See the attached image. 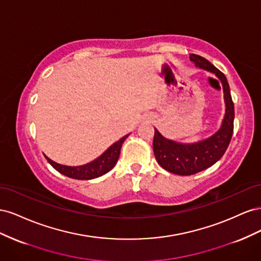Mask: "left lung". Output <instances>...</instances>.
<instances>
[{"label": "left lung", "mask_w": 261, "mask_h": 261, "mask_svg": "<svg viewBox=\"0 0 261 261\" xmlns=\"http://www.w3.org/2000/svg\"><path fill=\"white\" fill-rule=\"evenodd\" d=\"M195 65L215 74L222 83L225 102V114L220 129L207 139L194 144H180L163 137L154 128L153 152L161 167L177 175H193L218 162L230 144L234 128V103L230 86L222 72L204 58L197 54L189 57Z\"/></svg>", "instance_id": "1"}]
</instances>
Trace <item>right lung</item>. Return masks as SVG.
I'll use <instances>...</instances> for the list:
<instances>
[{"label": "right lung", "mask_w": 261, "mask_h": 261, "mask_svg": "<svg viewBox=\"0 0 261 261\" xmlns=\"http://www.w3.org/2000/svg\"><path fill=\"white\" fill-rule=\"evenodd\" d=\"M128 135H125L111 147H109V149H107L96 160L84 165H80V167H67V165H63L52 161L46 155L44 156L52 167L63 175L75 179H92L102 176L114 168V165L118 160V156H120L122 145L124 140L128 137Z\"/></svg>", "instance_id": "right-lung-1"}]
</instances>
